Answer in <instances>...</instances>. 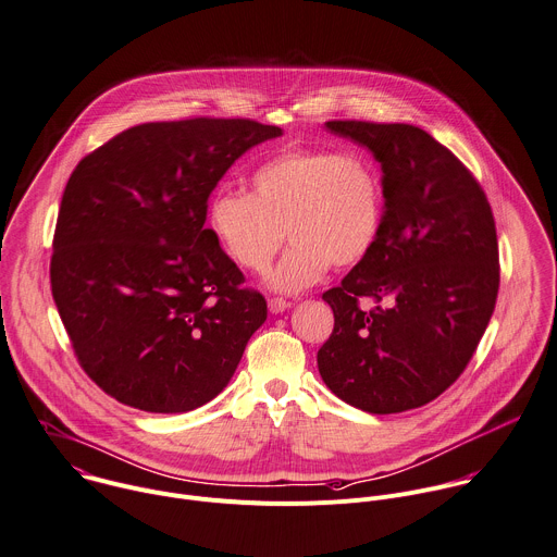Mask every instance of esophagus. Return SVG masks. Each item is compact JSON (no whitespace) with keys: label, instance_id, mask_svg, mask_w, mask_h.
<instances>
[{"label":"esophagus","instance_id":"esophagus-1","mask_svg":"<svg viewBox=\"0 0 557 557\" xmlns=\"http://www.w3.org/2000/svg\"><path fill=\"white\" fill-rule=\"evenodd\" d=\"M268 307H270L272 313H283V311H287L292 307V302L285 300V298H270Z\"/></svg>","mask_w":557,"mask_h":557}]
</instances>
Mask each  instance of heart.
Instances as JSON below:
<instances>
[{
  "label": "heart",
  "mask_w": 557,
  "mask_h": 557,
  "mask_svg": "<svg viewBox=\"0 0 557 557\" xmlns=\"http://www.w3.org/2000/svg\"><path fill=\"white\" fill-rule=\"evenodd\" d=\"M252 194L220 191L209 207L215 239L250 272H265L287 237L294 239L268 285L296 294L315 285L331 263H359L379 235L383 185L359 152L283 150L250 176Z\"/></svg>",
  "instance_id": "heart-1"
}]
</instances>
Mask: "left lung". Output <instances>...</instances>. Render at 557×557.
<instances>
[{
  "instance_id": "8db88e82",
  "label": "left lung",
  "mask_w": 557,
  "mask_h": 557,
  "mask_svg": "<svg viewBox=\"0 0 557 557\" xmlns=\"http://www.w3.org/2000/svg\"><path fill=\"white\" fill-rule=\"evenodd\" d=\"M324 126L381 165L383 215L370 252L322 294L335 326L318 350L320 376L368 413L422 407L457 381L492 318L498 244L490 205L461 161L418 126Z\"/></svg>"
}]
</instances>
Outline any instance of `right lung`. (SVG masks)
Listing matches in <instances>:
<instances>
[{
	"label": "right lung",
	"instance_id": "obj_1",
	"mask_svg": "<svg viewBox=\"0 0 557 557\" xmlns=\"http://www.w3.org/2000/svg\"><path fill=\"white\" fill-rule=\"evenodd\" d=\"M281 135L250 120L141 124L70 176L52 296L81 366L115 400L185 413L233 379L268 305L242 287L207 207L242 154Z\"/></svg>",
	"mask_w": 557,
	"mask_h": 557
}]
</instances>
